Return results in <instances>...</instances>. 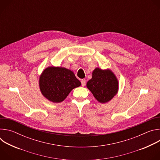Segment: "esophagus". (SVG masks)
Listing matches in <instances>:
<instances>
[{
  "label": "esophagus",
  "mask_w": 160,
  "mask_h": 160,
  "mask_svg": "<svg viewBox=\"0 0 160 160\" xmlns=\"http://www.w3.org/2000/svg\"><path fill=\"white\" fill-rule=\"evenodd\" d=\"M81 83H82V86H83V87H84L85 85V84H86V82H85V80H81Z\"/></svg>",
  "instance_id": "esophagus-1"
}]
</instances>
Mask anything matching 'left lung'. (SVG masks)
Masks as SVG:
<instances>
[{"instance_id":"1","label":"left lung","mask_w":160,"mask_h":160,"mask_svg":"<svg viewBox=\"0 0 160 160\" xmlns=\"http://www.w3.org/2000/svg\"><path fill=\"white\" fill-rule=\"evenodd\" d=\"M87 87L99 102L106 103L117 94L118 82L111 70L97 68L92 72V78L87 83Z\"/></svg>"}]
</instances>
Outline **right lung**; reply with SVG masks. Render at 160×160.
I'll return each instance as SVG.
<instances>
[{
    "instance_id": "1",
    "label": "right lung",
    "mask_w": 160,
    "mask_h": 160,
    "mask_svg": "<svg viewBox=\"0 0 160 160\" xmlns=\"http://www.w3.org/2000/svg\"><path fill=\"white\" fill-rule=\"evenodd\" d=\"M80 85L73 72L62 67L47 68L39 79L42 95L53 102L63 101L73 88Z\"/></svg>"
}]
</instances>
